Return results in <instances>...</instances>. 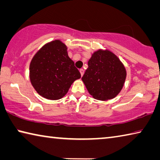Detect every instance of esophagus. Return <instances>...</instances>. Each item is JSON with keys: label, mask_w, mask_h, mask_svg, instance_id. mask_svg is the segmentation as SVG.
I'll use <instances>...</instances> for the list:
<instances>
[{"label": "esophagus", "mask_w": 160, "mask_h": 160, "mask_svg": "<svg viewBox=\"0 0 160 160\" xmlns=\"http://www.w3.org/2000/svg\"><path fill=\"white\" fill-rule=\"evenodd\" d=\"M80 74H81V76H82L83 75H84V70L80 69Z\"/></svg>", "instance_id": "esophagus-1"}]
</instances>
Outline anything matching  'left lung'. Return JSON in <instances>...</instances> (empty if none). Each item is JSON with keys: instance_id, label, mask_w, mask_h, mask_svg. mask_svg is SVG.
I'll return each instance as SVG.
<instances>
[{"instance_id": "obj_1", "label": "left lung", "mask_w": 160, "mask_h": 160, "mask_svg": "<svg viewBox=\"0 0 160 160\" xmlns=\"http://www.w3.org/2000/svg\"><path fill=\"white\" fill-rule=\"evenodd\" d=\"M125 78V68L118 58L108 50H98L88 61L82 80L94 98L108 100L118 95Z\"/></svg>"}]
</instances>
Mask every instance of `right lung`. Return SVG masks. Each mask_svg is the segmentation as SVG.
<instances>
[{"mask_svg":"<svg viewBox=\"0 0 160 160\" xmlns=\"http://www.w3.org/2000/svg\"><path fill=\"white\" fill-rule=\"evenodd\" d=\"M81 75L68 57L67 47L55 40L42 47L30 65V81L40 95L58 100L66 95L71 85Z\"/></svg>","mask_w":160,"mask_h":160,"instance_id":"add662e5","label":"right lung"}]
</instances>
